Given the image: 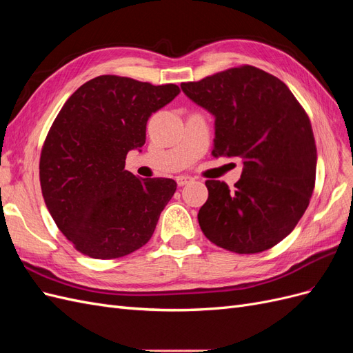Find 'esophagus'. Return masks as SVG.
Returning <instances> with one entry per match:
<instances>
[{"label":"esophagus","instance_id":"esophagus-1","mask_svg":"<svg viewBox=\"0 0 353 353\" xmlns=\"http://www.w3.org/2000/svg\"><path fill=\"white\" fill-rule=\"evenodd\" d=\"M193 178L191 176H187V175H181V176H178L176 178V184H178V187H184V185H187V184H190V183H193Z\"/></svg>","mask_w":353,"mask_h":353}]
</instances>
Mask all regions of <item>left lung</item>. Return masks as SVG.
Wrapping results in <instances>:
<instances>
[{"instance_id":"left-lung-1","label":"left lung","mask_w":353,"mask_h":353,"mask_svg":"<svg viewBox=\"0 0 353 353\" xmlns=\"http://www.w3.org/2000/svg\"><path fill=\"white\" fill-rule=\"evenodd\" d=\"M181 90L215 117L213 157H240L234 190L208 179L199 210L203 234L240 254L271 249L290 234L311 200L316 145L311 122L287 85L253 66H240Z\"/></svg>"}]
</instances>
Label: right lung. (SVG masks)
Returning <instances> with one entry per match:
<instances>
[{
	"label": "right lung",
	"mask_w": 353,
	"mask_h": 353,
	"mask_svg": "<svg viewBox=\"0 0 353 353\" xmlns=\"http://www.w3.org/2000/svg\"><path fill=\"white\" fill-rule=\"evenodd\" d=\"M178 94L174 83L103 74L61 108L42 147L39 179L56 225L81 253L114 259L152 239L176 183L138 178L125 159L144 145L148 117Z\"/></svg>",
	"instance_id": "right-lung-1"
}]
</instances>
